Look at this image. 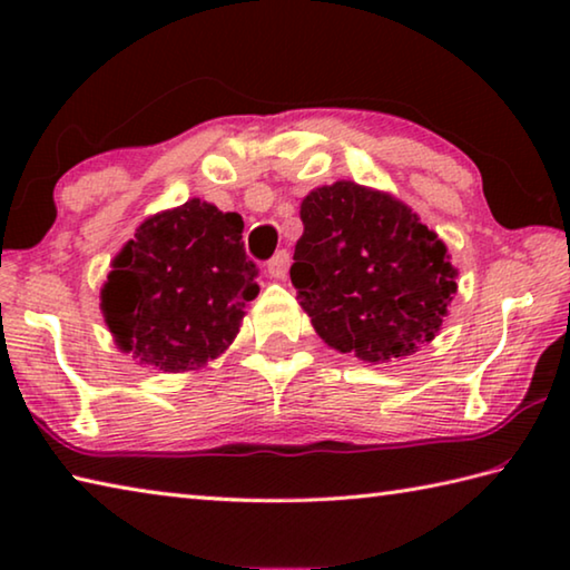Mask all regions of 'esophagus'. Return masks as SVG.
<instances>
[{
  "label": "esophagus",
  "mask_w": 570,
  "mask_h": 570,
  "mask_svg": "<svg viewBox=\"0 0 570 570\" xmlns=\"http://www.w3.org/2000/svg\"><path fill=\"white\" fill-rule=\"evenodd\" d=\"M288 266H292V254H288L286 248L276 250V254L272 256V262L266 264L268 276H272V278H284L288 274Z\"/></svg>",
  "instance_id": "esophagus-1"
}]
</instances>
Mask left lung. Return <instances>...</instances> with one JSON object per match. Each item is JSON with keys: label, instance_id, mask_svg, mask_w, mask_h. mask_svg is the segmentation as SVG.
<instances>
[{"label": "left lung", "instance_id": "left-lung-1", "mask_svg": "<svg viewBox=\"0 0 570 570\" xmlns=\"http://www.w3.org/2000/svg\"><path fill=\"white\" fill-rule=\"evenodd\" d=\"M302 220L292 284L326 344L384 362L435 340L458 272L412 208L340 180L308 193Z\"/></svg>", "mask_w": 570, "mask_h": 570}]
</instances>
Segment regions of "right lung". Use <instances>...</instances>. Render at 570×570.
<instances>
[{"mask_svg":"<svg viewBox=\"0 0 570 570\" xmlns=\"http://www.w3.org/2000/svg\"><path fill=\"white\" fill-rule=\"evenodd\" d=\"M244 220L193 198L148 218L115 256L102 312L120 350L163 372L196 370L236 340L258 268Z\"/></svg>","mask_w":570,"mask_h":570,"instance_id":"obj_1","label":"right lung"}]
</instances>
